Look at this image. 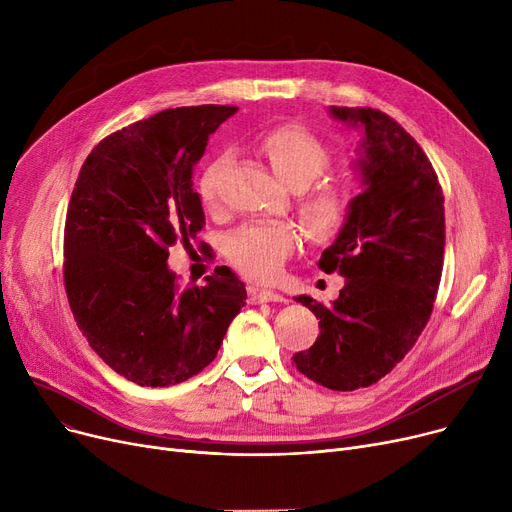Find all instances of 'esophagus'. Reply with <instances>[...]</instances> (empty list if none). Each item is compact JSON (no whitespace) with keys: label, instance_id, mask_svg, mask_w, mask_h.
<instances>
[{"label":"esophagus","instance_id":"obj_1","mask_svg":"<svg viewBox=\"0 0 512 512\" xmlns=\"http://www.w3.org/2000/svg\"><path fill=\"white\" fill-rule=\"evenodd\" d=\"M249 303L259 305V303H286V297L280 292L274 290H259V288H249Z\"/></svg>","mask_w":512,"mask_h":512}]
</instances>
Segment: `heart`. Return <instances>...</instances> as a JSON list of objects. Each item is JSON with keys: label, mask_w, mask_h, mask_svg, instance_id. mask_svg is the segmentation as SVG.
<instances>
[{"label": "heart", "mask_w": 512, "mask_h": 512, "mask_svg": "<svg viewBox=\"0 0 512 512\" xmlns=\"http://www.w3.org/2000/svg\"><path fill=\"white\" fill-rule=\"evenodd\" d=\"M274 174L292 188H304L330 168V149L311 130L284 124L267 130L259 139ZM228 153L215 157L199 176V199L207 209L220 205V174ZM353 205V186L346 180L328 178L301 191L297 209L305 228L315 238L334 236ZM299 242V232L288 222H249L226 238V255L238 272L251 280L267 282L280 274L286 259Z\"/></svg>", "instance_id": "heart-1"}]
</instances>
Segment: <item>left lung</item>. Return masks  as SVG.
Wrapping results in <instances>:
<instances>
[{
    "mask_svg": "<svg viewBox=\"0 0 512 512\" xmlns=\"http://www.w3.org/2000/svg\"><path fill=\"white\" fill-rule=\"evenodd\" d=\"M332 118L359 128L363 193L353 199L319 270L344 278L340 297L297 303L319 319V336L292 357L309 380L357 390L402 361L434 309L444 265V195L427 155L388 114L371 107H330Z\"/></svg>",
    "mask_w": 512,
    "mask_h": 512,
    "instance_id": "left-lung-1",
    "label": "left lung"
}]
</instances>
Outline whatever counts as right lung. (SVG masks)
<instances>
[{"mask_svg": "<svg viewBox=\"0 0 512 512\" xmlns=\"http://www.w3.org/2000/svg\"><path fill=\"white\" fill-rule=\"evenodd\" d=\"M234 105L164 110L105 137L85 159L64 232V284L93 351L126 380L166 388L218 355L247 290L232 272L180 290L170 247L205 224L193 172Z\"/></svg>", "mask_w": 512, "mask_h": 512, "instance_id": "right-lung-1", "label": "right lung"}]
</instances>
